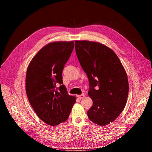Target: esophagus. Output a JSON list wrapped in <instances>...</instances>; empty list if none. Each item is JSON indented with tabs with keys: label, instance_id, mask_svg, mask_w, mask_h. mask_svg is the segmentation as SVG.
<instances>
[{
	"label": "esophagus",
	"instance_id": "esophagus-1",
	"mask_svg": "<svg viewBox=\"0 0 152 152\" xmlns=\"http://www.w3.org/2000/svg\"><path fill=\"white\" fill-rule=\"evenodd\" d=\"M77 96L78 99H83V98L85 97V95H84V94H82V95H77Z\"/></svg>",
	"mask_w": 152,
	"mask_h": 152
}]
</instances>
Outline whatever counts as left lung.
Masks as SVG:
<instances>
[{
	"instance_id": "obj_1",
	"label": "left lung",
	"mask_w": 152,
	"mask_h": 152,
	"mask_svg": "<svg viewBox=\"0 0 152 152\" xmlns=\"http://www.w3.org/2000/svg\"><path fill=\"white\" fill-rule=\"evenodd\" d=\"M75 50L89 81L88 94L93 105L88 117L99 126L109 124L123 110L128 99L129 84L124 68L114 52L100 43L75 41Z\"/></svg>"
}]
</instances>
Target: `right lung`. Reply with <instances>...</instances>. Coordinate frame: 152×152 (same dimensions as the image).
Listing matches in <instances>:
<instances>
[{
	"mask_svg": "<svg viewBox=\"0 0 152 152\" xmlns=\"http://www.w3.org/2000/svg\"><path fill=\"white\" fill-rule=\"evenodd\" d=\"M72 42L47 44L29 64L26 91L29 102L42 121L51 126L65 122L76 102L63 85L62 73L74 48ZM59 84L60 86L57 87Z\"/></svg>",
	"mask_w": 152,
	"mask_h": 152,
	"instance_id": "obj_1",
	"label": "right lung"
}]
</instances>
